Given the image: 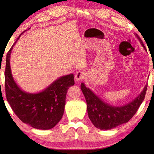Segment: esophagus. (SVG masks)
<instances>
[{
	"label": "esophagus",
	"instance_id": "34e87169",
	"mask_svg": "<svg viewBox=\"0 0 154 154\" xmlns=\"http://www.w3.org/2000/svg\"><path fill=\"white\" fill-rule=\"evenodd\" d=\"M85 78V73L83 71H79L76 72V73L75 74V79L76 81H80L82 80Z\"/></svg>",
	"mask_w": 154,
	"mask_h": 154
}]
</instances>
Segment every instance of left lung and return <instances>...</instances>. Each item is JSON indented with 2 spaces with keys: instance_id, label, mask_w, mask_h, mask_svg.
I'll list each match as a JSON object with an SVG mask.
<instances>
[{
  "instance_id": "1",
  "label": "left lung",
  "mask_w": 154,
  "mask_h": 154,
  "mask_svg": "<svg viewBox=\"0 0 154 154\" xmlns=\"http://www.w3.org/2000/svg\"><path fill=\"white\" fill-rule=\"evenodd\" d=\"M136 36L147 51L141 39ZM147 88L146 85L142 92L132 102L124 106H114L104 102L92 90L85 87L84 83H81V89L86 100L88 117L94 126L100 130H110L128 122L144 100Z\"/></svg>"
}]
</instances>
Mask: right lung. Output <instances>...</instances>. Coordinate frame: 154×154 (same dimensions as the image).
I'll list each match as a JSON object with an SVG mask.
<instances>
[{"label": "right lung", "mask_w": 154, "mask_h": 154, "mask_svg": "<svg viewBox=\"0 0 154 154\" xmlns=\"http://www.w3.org/2000/svg\"><path fill=\"white\" fill-rule=\"evenodd\" d=\"M20 36L7 54L5 71L7 100L24 123L36 129H51L63 116L68 89L75 84L73 74L58 78L41 92L30 94L21 90L15 82L10 66L11 52Z\"/></svg>", "instance_id": "add662e5"}]
</instances>
